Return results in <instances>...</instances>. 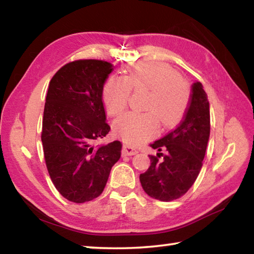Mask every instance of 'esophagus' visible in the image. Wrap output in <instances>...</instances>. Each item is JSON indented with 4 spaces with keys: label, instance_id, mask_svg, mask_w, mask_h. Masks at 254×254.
I'll return each mask as SVG.
<instances>
[{
    "label": "esophagus",
    "instance_id": "34e87169",
    "mask_svg": "<svg viewBox=\"0 0 254 254\" xmlns=\"http://www.w3.org/2000/svg\"><path fill=\"white\" fill-rule=\"evenodd\" d=\"M137 150L135 148H133L132 145H128V144H124L123 148H122V153L126 154V156H134L136 154Z\"/></svg>",
    "mask_w": 254,
    "mask_h": 254
}]
</instances>
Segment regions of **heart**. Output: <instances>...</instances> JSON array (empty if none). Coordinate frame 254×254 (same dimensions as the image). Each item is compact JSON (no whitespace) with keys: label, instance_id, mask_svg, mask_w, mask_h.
<instances>
[{"label":"heart","instance_id":"heart-1","mask_svg":"<svg viewBox=\"0 0 254 254\" xmlns=\"http://www.w3.org/2000/svg\"><path fill=\"white\" fill-rule=\"evenodd\" d=\"M148 91L144 110L128 112L114 122V130L124 141L140 143L151 136L158 127L179 121L186 111L190 92L186 81L177 71L162 63L136 64L126 71L122 78L111 77L103 89V101L107 113L117 117L127 109L131 91Z\"/></svg>","mask_w":254,"mask_h":254}]
</instances>
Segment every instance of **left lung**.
<instances>
[{"label": "left lung", "mask_w": 254, "mask_h": 254, "mask_svg": "<svg viewBox=\"0 0 254 254\" xmlns=\"http://www.w3.org/2000/svg\"><path fill=\"white\" fill-rule=\"evenodd\" d=\"M210 131L209 102L199 81L191 85V95L179 126L150 147V167L140 175L143 190L154 199L170 201L186 194L203 166Z\"/></svg>", "instance_id": "1"}]
</instances>
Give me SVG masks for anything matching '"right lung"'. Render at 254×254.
I'll use <instances>...</instances> for the list:
<instances>
[{"mask_svg": "<svg viewBox=\"0 0 254 254\" xmlns=\"http://www.w3.org/2000/svg\"><path fill=\"white\" fill-rule=\"evenodd\" d=\"M114 67L103 60L67 64L51 78L42 120L47 169L57 190L80 204L100 196L122 143L94 145L110 132L103 87Z\"/></svg>", "mask_w": 254, "mask_h": 254, "instance_id": "obj_1", "label": "right lung"}]
</instances>
